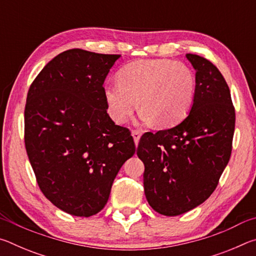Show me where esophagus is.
<instances>
[{"label":"esophagus","instance_id":"1","mask_svg":"<svg viewBox=\"0 0 256 256\" xmlns=\"http://www.w3.org/2000/svg\"><path fill=\"white\" fill-rule=\"evenodd\" d=\"M132 136L134 138V142H136V146H138V140H140V138H141V132L138 131V130H134V131H132Z\"/></svg>","mask_w":256,"mask_h":256}]
</instances>
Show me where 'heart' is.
Wrapping results in <instances>:
<instances>
[{"label":"heart","instance_id":"obj_1","mask_svg":"<svg viewBox=\"0 0 256 256\" xmlns=\"http://www.w3.org/2000/svg\"><path fill=\"white\" fill-rule=\"evenodd\" d=\"M108 114L123 124L138 106L144 122L158 126L180 122L192 108L196 76L182 62L170 60H141L120 70L118 84L104 89Z\"/></svg>","mask_w":256,"mask_h":256}]
</instances>
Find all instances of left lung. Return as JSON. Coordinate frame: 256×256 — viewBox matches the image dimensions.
I'll list each match as a JSON object with an SVG mask.
<instances>
[{
	"label": "left lung",
	"mask_w": 256,
	"mask_h": 256,
	"mask_svg": "<svg viewBox=\"0 0 256 256\" xmlns=\"http://www.w3.org/2000/svg\"><path fill=\"white\" fill-rule=\"evenodd\" d=\"M196 70V96L176 126L144 133L136 154L144 164V194L158 214L174 216L209 198L232 154L235 108L230 90L209 60L186 54Z\"/></svg>",
	"instance_id": "obj_1"
}]
</instances>
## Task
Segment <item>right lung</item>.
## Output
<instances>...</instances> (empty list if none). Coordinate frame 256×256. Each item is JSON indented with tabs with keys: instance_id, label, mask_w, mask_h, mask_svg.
Wrapping results in <instances>:
<instances>
[{
	"instance_id": "obj_1",
	"label": "right lung",
	"mask_w": 256,
	"mask_h": 256,
	"mask_svg": "<svg viewBox=\"0 0 256 256\" xmlns=\"http://www.w3.org/2000/svg\"><path fill=\"white\" fill-rule=\"evenodd\" d=\"M120 55L80 48L48 62L30 86L24 144L42 194L66 214L106 206L120 167L136 152L131 132L107 114L104 82Z\"/></svg>"
}]
</instances>
